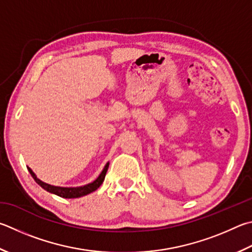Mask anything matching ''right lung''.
I'll return each mask as SVG.
<instances>
[{
  "label": "right lung",
  "instance_id": "1",
  "mask_svg": "<svg viewBox=\"0 0 252 252\" xmlns=\"http://www.w3.org/2000/svg\"><path fill=\"white\" fill-rule=\"evenodd\" d=\"M108 167H109V163H107L106 166L103 167L102 172L100 173V175L98 176L97 180L94 181L93 183H90V184H87L85 186H80V187H59V186L49 185V184H47V183H44L40 180H38V178L36 177L35 173L32 171L30 167H27V168H29L31 175L33 176L35 182L37 183L40 187H43L45 190H47V191H49V193L57 195V196H59V197H63V198H78V197H81V196H85V195L93 193V191L99 189V186L102 184L104 177H106Z\"/></svg>",
  "mask_w": 252,
  "mask_h": 252
}]
</instances>
